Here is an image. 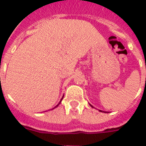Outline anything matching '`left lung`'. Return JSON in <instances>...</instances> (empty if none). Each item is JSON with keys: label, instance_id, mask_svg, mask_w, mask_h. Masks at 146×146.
Wrapping results in <instances>:
<instances>
[{"label": "left lung", "instance_id": "obj_1", "mask_svg": "<svg viewBox=\"0 0 146 146\" xmlns=\"http://www.w3.org/2000/svg\"><path fill=\"white\" fill-rule=\"evenodd\" d=\"M90 106H91V108H94V107H93L92 105H91V104H90ZM99 111H100V112H103V111H102V110H99ZM104 113H105V112H104Z\"/></svg>", "mask_w": 146, "mask_h": 146}]
</instances>
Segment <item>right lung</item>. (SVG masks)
Masks as SVG:
<instances>
[{
    "instance_id": "add662e5",
    "label": "right lung",
    "mask_w": 146,
    "mask_h": 146,
    "mask_svg": "<svg viewBox=\"0 0 146 146\" xmlns=\"http://www.w3.org/2000/svg\"><path fill=\"white\" fill-rule=\"evenodd\" d=\"M63 98H64V96H63V97H62V98H61V99H60V102H59V103H58V104H57V105H56V106H55V108H57V107H58V106L59 104H60V102H61V101H62V99H63ZM54 108H52V110H53V109H54Z\"/></svg>"
}]
</instances>
